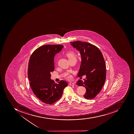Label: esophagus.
<instances>
[{"mask_svg": "<svg viewBox=\"0 0 134 134\" xmlns=\"http://www.w3.org/2000/svg\"><path fill=\"white\" fill-rule=\"evenodd\" d=\"M70 85V86H75L76 85V84L75 83H69Z\"/></svg>", "mask_w": 134, "mask_h": 134, "instance_id": "obj_1", "label": "esophagus"}]
</instances>
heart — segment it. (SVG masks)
<instances>
[{
    "label": "heart",
    "mask_w": 134,
    "mask_h": 134,
    "mask_svg": "<svg viewBox=\"0 0 134 134\" xmlns=\"http://www.w3.org/2000/svg\"><path fill=\"white\" fill-rule=\"evenodd\" d=\"M66 55L69 60H71L74 58H76L75 53L73 51L68 52L66 53ZM71 78H72V76L70 75H69L66 76V78L68 80H70Z\"/></svg>",
    "instance_id": "obj_1"
}]
</instances>
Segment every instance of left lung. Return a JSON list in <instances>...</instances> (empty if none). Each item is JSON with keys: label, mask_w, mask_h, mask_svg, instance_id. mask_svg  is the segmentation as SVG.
Wrapping results in <instances>:
<instances>
[{"label": "left lung", "mask_w": 134, "mask_h": 134, "mask_svg": "<svg viewBox=\"0 0 134 134\" xmlns=\"http://www.w3.org/2000/svg\"><path fill=\"white\" fill-rule=\"evenodd\" d=\"M70 43L80 51L82 57L77 76L86 75L84 81L79 80L77 85L85 87V98L92 99L100 93L105 81L106 64L103 54L98 47L90 43L77 41Z\"/></svg>", "instance_id": "8db88e82"}]
</instances>
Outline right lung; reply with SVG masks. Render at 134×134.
<instances>
[{
    "mask_svg": "<svg viewBox=\"0 0 134 134\" xmlns=\"http://www.w3.org/2000/svg\"><path fill=\"white\" fill-rule=\"evenodd\" d=\"M63 48L60 45L41 46L32 53L29 62L28 77L31 88L36 97L46 104L58 100L68 85L64 80L57 83L51 79V73L54 70V56Z\"/></svg>",
    "mask_w": 134,
    "mask_h": 134,
    "instance_id": "1",
    "label": "right lung"
}]
</instances>
